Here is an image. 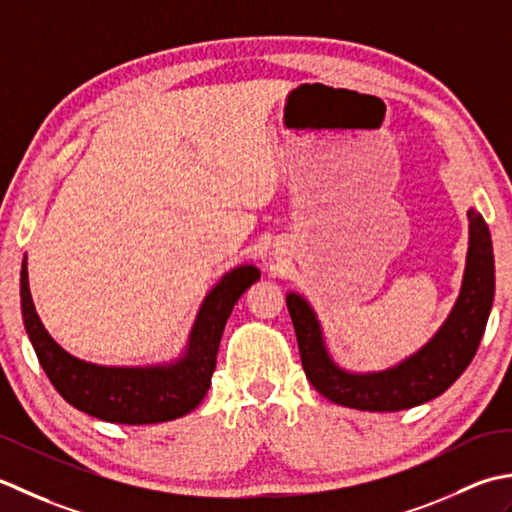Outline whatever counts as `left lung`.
<instances>
[{"label":"left lung","instance_id":"obj_1","mask_svg":"<svg viewBox=\"0 0 512 512\" xmlns=\"http://www.w3.org/2000/svg\"><path fill=\"white\" fill-rule=\"evenodd\" d=\"M466 216L468 252L460 296L435 336L395 367L369 373L338 367L327 351L316 311L307 298L289 291L287 309L311 387L349 409L402 411L437 398L460 378L475 358L495 296V258L488 225L473 207Z\"/></svg>","mask_w":512,"mask_h":512}]
</instances>
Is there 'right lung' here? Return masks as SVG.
I'll use <instances>...</instances> for the list:
<instances>
[{
	"mask_svg": "<svg viewBox=\"0 0 512 512\" xmlns=\"http://www.w3.org/2000/svg\"><path fill=\"white\" fill-rule=\"evenodd\" d=\"M260 278L254 265H238L218 280L201 302L179 358L148 367H106L79 360L59 347L39 320L22 260L19 296L24 327L52 387L75 409L114 424L170 422L194 411L212 384L225 322L245 291Z\"/></svg>",
	"mask_w": 512,
	"mask_h": 512,
	"instance_id": "add662e5",
	"label": "right lung"
}]
</instances>
